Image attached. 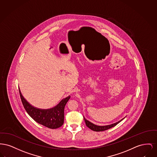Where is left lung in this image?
I'll return each instance as SVG.
<instances>
[{"instance_id": "obj_1", "label": "left lung", "mask_w": 157, "mask_h": 157, "mask_svg": "<svg viewBox=\"0 0 157 157\" xmlns=\"http://www.w3.org/2000/svg\"><path fill=\"white\" fill-rule=\"evenodd\" d=\"M124 118H123L122 119H121V121H118V122H117L116 123H114V124H107V125H97V124H95L91 123L90 121H89L88 120L86 119V118L84 117V121H85V123H86V126L89 128H90L91 130H92L93 131H96V132L104 131L107 130V129H110V128H111L112 127H114L117 124H118L120 122H121L124 119Z\"/></svg>"}]
</instances>
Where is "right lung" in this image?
<instances>
[{"instance_id": "1", "label": "right lung", "mask_w": 157, "mask_h": 157, "mask_svg": "<svg viewBox=\"0 0 157 157\" xmlns=\"http://www.w3.org/2000/svg\"><path fill=\"white\" fill-rule=\"evenodd\" d=\"M21 101L28 114L37 123L50 129H57L64 124V107L70 96L61 100L55 107L48 109H41L33 107L23 97L19 89Z\"/></svg>"}]
</instances>
